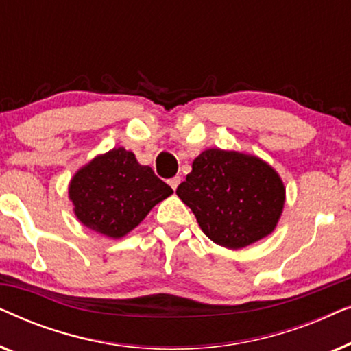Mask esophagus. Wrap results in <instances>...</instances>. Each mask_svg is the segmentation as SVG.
Listing matches in <instances>:
<instances>
[{"label":"esophagus","instance_id":"esophagus-1","mask_svg":"<svg viewBox=\"0 0 351 351\" xmlns=\"http://www.w3.org/2000/svg\"><path fill=\"white\" fill-rule=\"evenodd\" d=\"M167 182H169L171 189H172V190H176L177 186H179V184H180V177H179V176H176V177H172V179H169Z\"/></svg>","mask_w":351,"mask_h":351}]
</instances>
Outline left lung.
Instances as JSON below:
<instances>
[{
    "label": "left lung",
    "mask_w": 351,
    "mask_h": 351,
    "mask_svg": "<svg viewBox=\"0 0 351 351\" xmlns=\"http://www.w3.org/2000/svg\"><path fill=\"white\" fill-rule=\"evenodd\" d=\"M176 193L214 243L239 249L275 230L285 206L280 176L257 156L209 148Z\"/></svg>",
    "instance_id": "1"
}]
</instances>
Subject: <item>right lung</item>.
I'll list each match as a JSON object with an SVG mask.
<instances>
[{
  "label": "right lung",
  "instance_id": "add662e5",
  "mask_svg": "<svg viewBox=\"0 0 351 351\" xmlns=\"http://www.w3.org/2000/svg\"><path fill=\"white\" fill-rule=\"evenodd\" d=\"M75 214L86 227L121 238L145 219L172 189L150 166H141L134 153L113 148L76 172L70 184Z\"/></svg>",
  "mask_w": 351,
  "mask_h": 351
}]
</instances>
